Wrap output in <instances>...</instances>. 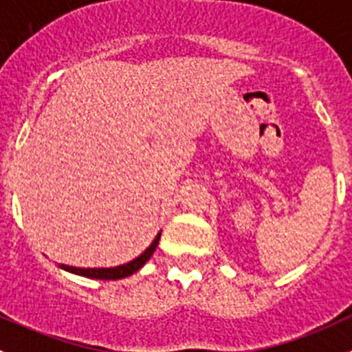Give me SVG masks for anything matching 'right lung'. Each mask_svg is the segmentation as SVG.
Masks as SVG:
<instances>
[{
    "mask_svg": "<svg viewBox=\"0 0 352 352\" xmlns=\"http://www.w3.org/2000/svg\"><path fill=\"white\" fill-rule=\"evenodd\" d=\"M160 236H161V233L156 236V239H154V242L148 245V249L144 252V254H140L137 259H133V261L126 263V265H121V267H116V268H77V267H68V265H61V267L66 268V270H69V272H74V274L85 275V277H91V278H101V280H116V278L128 277V275H131V274H135L137 270H140V268L145 265V261H147V259L153 256V252L156 251L157 242H160Z\"/></svg>",
    "mask_w": 352,
    "mask_h": 352,
    "instance_id": "add662e5",
    "label": "right lung"
}]
</instances>
